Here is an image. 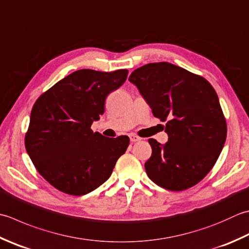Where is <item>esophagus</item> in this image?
<instances>
[{"mask_svg":"<svg viewBox=\"0 0 249 249\" xmlns=\"http://www.w3.org/2000/svg\"><path fill=\"white\" fill-rule=\"evenodd\" d=\"M129 138H130L131 142H137V141H139L141 139L140 137H138V136H136V135H130Z\"/></svg>","mask_w":249,"mask_h":249,"instance_id":"34e87169","label":"esophagus"}]
</instances>
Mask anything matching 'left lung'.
<instances>
[{"instance_id":"obj_1","label":"left lung","mask_w":249,"mask_h":249,"mask_svg":"<svg viewBox=\"0 0 249 249\" xmlns=\"http://www.w3.org/2000/svg\"><path fill=\"white\" fill-rule=\"evenodd\" d=\"M152 109L166 122L164 145L149 139L148 177L170 191L196 186L211 172L227 138V122L217 92L206 79L169 62L138 68L129 79Z\"/></svg>"}]
</instances>
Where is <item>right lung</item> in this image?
Segmentation results:
<instances>
[{
    "label": "right lung",
    "instance_id": "obj_1",
    "mask_svg": "<svg viewBox=\"0 0 249 249\" xmlns=\"http://www.w3.org/2000/svg\"><path fill=\"white\" fill-rule=\"evenodd\" d=\"M126 69H82L57 82L33 105L24 145L38 174L53 188L84 196L109 179L129 144L90 126L105 112L106 98L127 79Z\"/></svg>",
    "mask_w": 249,
    "mask_h": 249
}]
</instances>
